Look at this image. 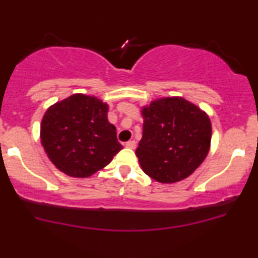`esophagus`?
I'll return each instance as SVG.
<instances>
[{"label": "esophagus", "mask_w": 258, "mask_h": 258, "mask_svg": "<svg viewBox=\"0 0 258 258\" xmlns=\"http://www.w3.org/2000/svg\"><path fill=\"white\" fill-rule=\"evenodd\" d=\"M126 148L135 149L136 148V141H128L126 143Z\"/></svg>", "instance_id": "1"}]
</instances>
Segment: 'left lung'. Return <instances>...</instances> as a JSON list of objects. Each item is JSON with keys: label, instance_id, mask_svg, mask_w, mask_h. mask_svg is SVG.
Returning a JSON list of instances; mask_svg holds the SVG:
<instances>
[{"label": "left lung", "instance_id": "1", "mask_svg": "<svg viewBox=\"0 0 258 258\" xmlns=\"http://www.w3.org/2000/svg\"><path fill=\"white\" fill-rule=\"evenodd\" d=\"M143 137L136 150L143 172L162 184L190 176L206 160L212 122L187 99L163 97L142 107Z\"/></svg>", "mask_w": 258, "mask_h": 258}]
</instances>
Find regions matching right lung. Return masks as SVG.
<instances>
[{
  "label": "right lung",
  "instance_id": "add662e5",
  "mask_svg": "<svg viewBox=\"0 0 258 258\" xmlns=\"http://www.w3.org/2000/svg\"><path fill=\"white\" fill-rule=\"evenodd\" d=\"M109 105L95 96L74 94L45 111L40 143L52 164L73 178H89L122 149L108 121Z\"/></svg>",
  "mask_w": 258,
  "mask_h": 258
}]
</instances>
